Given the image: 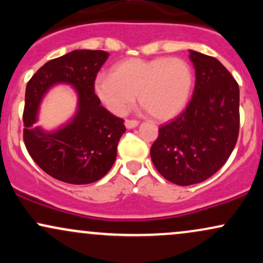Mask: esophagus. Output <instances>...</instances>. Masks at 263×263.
Segmentation results:
<instances>
[{
	"label": "esophagus",
	"mask_w": 263,
	"mask_h": 263,
	"mask_svg": "<svg viewBox=\"0 0 263 263\" xmlns=\"http://www.w3.org/2000/svg\"><path fill=\"white\" fill-rule=\"evenodd\" d=\"M138 122L137 120H126L125 121V126H126V128H135V127H137L138 126Z\"/></svg>",
	"instance_id": "34e87169"
}]
</instances>
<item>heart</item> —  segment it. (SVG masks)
<instances>
[{
	"mask_svg": "<svg viewBox=\"0 0 263 263\" xmlns=\"http://www.w3.org/2000/svg\"><path fill=\"white\" fill-rule=\"evenodd\" d=\"M193 81V69L184 59L131 58L117 63L112 74L99 75L93 87L102 104L115 115L127 112L137 95L141 106L155 119L168 120L185 107Z\"/></svg>",
	"mask_w": 263,
	"mask_h": 263,
	"instance_id": "b5f03b06",
	"label": "heart"
}]
</instances>
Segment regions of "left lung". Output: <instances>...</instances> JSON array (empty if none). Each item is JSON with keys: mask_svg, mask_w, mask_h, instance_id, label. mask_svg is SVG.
I'll return each mask as SVG.
<instances>
[{"mask_svg": "<svg viewBox=\"0 0 263 263\" xmlns=\"http://www.w3.org/2000/svg\"><path fill=\"white\" fill-rule=\"evenodd\" d=\"M195 68L193 98L179 116L161 126L151 147L156 170L177 185L204 182L235 148L240 128V90L218 59L189 50Z\"/></svg>", "mask_w": 263, "mask_h": 263, "instance_id": "8db88e82", "label": "left lung"}]
</instances>
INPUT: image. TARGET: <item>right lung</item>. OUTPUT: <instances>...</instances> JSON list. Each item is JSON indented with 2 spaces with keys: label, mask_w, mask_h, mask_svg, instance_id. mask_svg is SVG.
I'll list each match as a JSON object with an SVG mask.
<instances>
[{
  "label": "right lung",
  "mask_w": 263,
  "mask_h": 263,
  "mask_svg": "<svg viewBox=\"0 0 263 263\" xmlns=\"http://www.w3.org/2000/svg\"><path fill=\"white\" fill-rule=\"evenodd\" d=\"M108 58L104 50H73L38 69L26 87L23 140L29 156L45 173L69 184H89L106 176L125 134L95 93V79ZM68 83L78 93V110L66 125L47 133L35 125L37 107L50 87Z\"/></svg>",
  "instance_id": "obj_1"
}]
</instances>
